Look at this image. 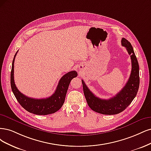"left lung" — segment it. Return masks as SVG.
<instances>
[{
    "instance_id": "left-lung-1",
    "label": "left lung",
    "mask_w": 151,
    "mask_h": 151,
    "mask_svg": "<svg viewBox=\"0 0 151 151\" xmlns=\"http://www.w3.org/2000/svg\"><path fill=\"white\" fill-rule=\"evenodd\" d=\"M122 45L126 47L132 62V70L129 78L124 88L115 96L108 100L96 97L88 89L82 81L84 95L90 108L96 112L104 115H115L123 111L131 104L137 95L139 87V66L133 50L129 41L122 39Z\"/></svg>"
}]
</instances>
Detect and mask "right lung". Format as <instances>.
I'll use <instances>...</instances> for the list:
<instances>
[{
	"label": "right lung",
	"mask_w": 151,
	"mask_h": 151,
	"mask_svg": "<svg viewBox=\"0 0 151 151\" xmlns=\"http://www.w3.org/2000/svg\"><path fill=\"white\" fill-rule=\"evenodd\" d=\"M16 52L14 57L11 73V85L13 93L18 102L27 111L36 115H46L55 113L59 110L65 102V96L68 89L71 80L76 77L78 74L76 71H71L61 77L55 93L46 99H32L24 95L19 91L14 79V60L17 55Z\"/></svg>",
	"instance_id": "obj_1"
}]
</instances>
